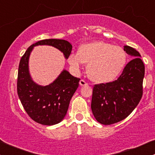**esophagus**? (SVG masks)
Returning <instances> with one entry per match:
<instances>
[{
  "mask_svg": "<svg viewBox=\"0 0 155 155\" xmlns=\"http://www.w3.org/2000/svg\"><path fill=\"white\" fill-rule=\"evenodd\" d=\"M80 85L81 86H87L88 85V83H87L86 81H84V80L82 79L80 81Z\"/></svg>",
  "mask_w": 155,
  "mask_h": 155,
  "instance_id": "esophagus-1",
  "label": "esophagus"
}]
</instances>
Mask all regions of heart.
I'll list each match as a JSON object with an SVG mask.
<instances>
[{
	"mask_svg": "<svg viewBox=\"0 0 155 155\" xmlns=\"http://www.w3.org/2000/svg\"><path fill=\"white\" fill-rule=\"evenodd\" d=\"M68 63L78 71L87 63L88 77L99 84L108 83L116 79L125 68L127 53L122 48L102 41L85 43L78 48V54H71Z\"/></svg>",
	"mask_w": 155,
	"mask_h": 155,
	"instance_id": "1",
	"label": "heart"
}]
</instances>
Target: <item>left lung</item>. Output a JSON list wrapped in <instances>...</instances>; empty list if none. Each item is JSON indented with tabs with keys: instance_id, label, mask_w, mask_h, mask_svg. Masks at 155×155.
I'll return each mask as SVG.
<instances>
[{
	"instance_id": "obj_1",
	"label": "left lung",
	"mask_w": 155,
	"mask_h": 155,
	"mask_svg": "<svg viewBox=\"0 0 155 155\" xmlns=\"http://www.w3.org/2000/svg\"><path fill=\"white\" fill-rule=\"evenodd\" d=\"M124 50L134 58L126 65L119 78L93 87L91 109L95 119L102 125L123 120L135 109L143 96L145 66L141 56L130 46H125Z\"/></svg>"
}]
</instances>
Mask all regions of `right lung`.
Masks as SVG:
<instances>
[{
    "instance_id": "right-lung-1",
    "label": "right lung",
    "mask_w": 155,
    "mask_h": 155,
    "mask_svg": "<svg viewBox=\"0 0 155 155\" xmlns=\"http://www.w3.org/2000/svg\"><path fill=\"white\" fill-rule=\"evenodd\" d=\"M42 45L57 48L66 59L72 49L71 45L63 39H43L30 45L19 63L17 92L24 109L33 121L44 125H53L64 119L81 79L63 70L52 84L45 87L33 82L28 70V60L33 46Z\"/></svg>"
}]
</instances>
